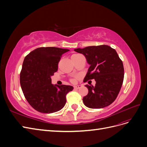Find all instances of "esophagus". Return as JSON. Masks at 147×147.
Wrapping results in <instances>:
<instances>
[{
  "instance_id": "34e87169",
  "label": "esophagus",
  "mask_w": 147,
  "mask_h": 147,
  "mask_svg": "<svg viewBox=\"0 0 147 147\" xmlns=\"http://www.w3.org/2000/svg\"><path fill=\"white\" fill-rule=\"evenodd\" d=\"M82 88L81 85H77V86H74V88L75 89H80Z\"/></svg>"
}]
</instances>
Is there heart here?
<instances>
[{
	"instance_id": "obj_1",
	"label": "heart",
	"mask_w": 147,
	"mask_h": 147,
	"mask_svg": "<svg viewBox=\"0 0 147 147\" xmlns=\"http://www.w3.org/2000/svg\"><path fill=\"white\" fill-rule=\"evenodd\" d=\"M78 55H72V57H76V56H78ZM72 82H75V80H72Z\"/></svg>"
}]
</instances>
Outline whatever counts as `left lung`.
<instances>
[{
    "mask_svg": "<svg viewBox=\"0 0 147 147\" xmlns=\"http://www.w3.org/2000/svg\"><path fill=\"white\" fill-rule=\"evenodd\" d=\"M74 51L85 56L90 65L84 82L94 79V86L86 84L88 94L84 104L91 109H101L115 101L122 86L124 67L116 50L105 45L77 48Z\"/></svg>",
    "mask_w": 147,
    "mask_h": 147,
    "instance_id": "1",
    "label": "left lung"
}]
</instances>
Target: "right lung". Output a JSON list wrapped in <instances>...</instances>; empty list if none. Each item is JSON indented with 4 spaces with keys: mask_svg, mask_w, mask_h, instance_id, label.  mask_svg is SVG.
Returning a JSON list of instances; mask_svg holds the SVG:
<instances>
[{
    "mask_svg": "<svg viewBox=\"0 0 147 147\" xmlns=\"http://www.w3.org/2000/svg\"><path fill=\"white\" fill-rule=\"evenodd\" d=\"M68 49L40 47L25 57L20 73V84L25 98L39 112L51 113L63 109L66 94L74 90L69 85L51 84L61 57Z\"/></svg>",
    "mask_w": 147,
    "mask_h": 147,
    "instance_id": "right-lung-1",
    "label": "right lung"
}]
</instances>
